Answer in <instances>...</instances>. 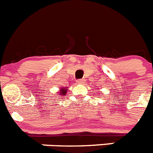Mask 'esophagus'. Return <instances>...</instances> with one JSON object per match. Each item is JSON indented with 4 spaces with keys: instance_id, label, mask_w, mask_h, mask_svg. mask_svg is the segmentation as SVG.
Listing matches in <instances>:
<instances>
[{
    "instance_id": "1",
    "label": "esophagus",
    "mask_w": 153,
    "mask_h": 153,
    "mask_svg": "<svg viewBox=\"0 0 153 153\" xmlns=\"http://www.w3.org/2000/svg\"><path fill=\"white\" fill-rule=\"evenodd\" d=\"M76 82L77 84H83V83H84V80H83V79H78Z\"/></svg>"
}]
</instances>
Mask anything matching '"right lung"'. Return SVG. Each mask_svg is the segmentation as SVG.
<instances>
[{
    "label": "right lung",
    "mask_w": 153,
    "mask_h": 153,
    "mask_svg": "<svg viewBox=\"0 0 153 153\" xmlns=\"http://www.w3.org/2000/svg\"><path fill=\"white\" fill-rule=\"evenodd\" d=\"M66 88H64V89H62L60 90V93H61V95H65L66 92H67V90H66Z\"/></svg>",
    "instance_id": "obj_1"
}]
</instances>
